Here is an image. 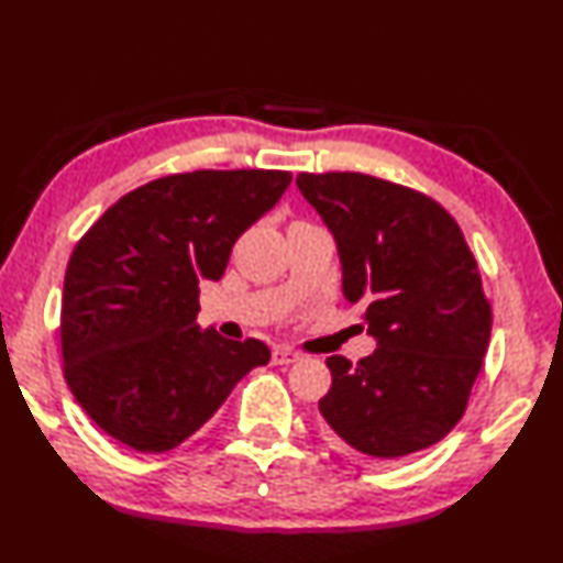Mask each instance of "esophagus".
I'll return each instance as SVG.
<instances>
[{
	"label": "esophagus",
	"mask_w": 563,
	"mask_h": 563,
	"mask_svg": "<svg viewBox=\"0 0 563 563\" xmlns=\"http://www.w3.org/2000/svg\"><path fill=\"white\" fill-rule=\"evenodd\" d=\"M296 361H300V355L296 351H291V349L279 346V349L272 351V363L274 365H291Z\"/></svg>",
	"instance_id": "1"
}]
</instances>
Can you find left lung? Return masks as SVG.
<instances>
[{"label": "left lung", "mask_w": 563, "mask_h": 563, "mask_svg": "<svg viewBox=\"0 0 563 563\" xmlns=\"http://www.w3.org/2000/svg\"><path fill=\"white\" fill-rule=\"evenodd\" d=\"M296 184L334 236L341 291L365 308L377 341L355 365L327 358L324 437L379 461L437 444L463 416L492 332L461 227L432 198L367 174H298Z\"/></svg>", "instance_id": "left-lung-1"}]
</instances>
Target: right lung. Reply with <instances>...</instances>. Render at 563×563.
I'll return each mask as SVG.
<instances>
[{
  "instance_id": "1",
  "label": "right lung",
  "mask_w": 563,
  "mask_h": 563,
  "mask_svg": "<svg viewBox=\"0 0 563 563\" xmlns=\"http://www.w3.org/2000/svg\"><path fill=\"white\" fill-rule=\"evenodd\" d=\"M289 172H190L117 200L68 260L64 375L109 437L143 454L188 440L239 382L269 363L257 339L196 324L200 282H219L245 229L279 202Z\"/></svg>"
}]
</instances>
